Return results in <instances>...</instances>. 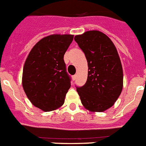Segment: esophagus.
Returning a JSON list of instances; mask_svg holds the SVG:
<instances>
[{"label": "esophagus", "instance_id": "obj_1", "mask_svg": "<svg viewBox=\"0 0 146 146\" xmlns=\"http://www.w3.org/2000/svg\"><path fill=\"white\" fill-rule=\"evenodd\" d=\"M76 78H77V75H73L72 76V79H73V80H76Z\"/></svg>", "mask_w": 146, "mask_h": 146}]
</instances>
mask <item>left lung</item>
I'll return each instance as SVG.
<instances>
[{"label":"left lung","mask_w":146,"mask_h":146,"mask_svg":"<svg viewBox=\"0 0 146 146\" xmlns=\"http://www.w3.org/2000/svg\"><path fill=\"white\" fill-rule=\"evenodd\" d=\"M84 52L88 72L86 84L77 87L82 105L90 111L103 112L112 107L123 88V69L110 38L98 31L74 36Z\"/></svg>","instance_id":"obj_1"}]
</instances>
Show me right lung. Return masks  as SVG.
<instances>
[{
  "mask_svg": "<svg viewBox=\"0 0 146 146\" xmlns=\"http://www.w3.org/2000/svg\"><path fill=\"white\" fill-rule=\"evenodd\" d=\"M73 35H50L37 42L26 60L23 87L35 107L52 111L64 103L71 87L64 56L73 41Z\"/></svg>",
  "mask_w": 146,
  "mask_h": 146,
  "instance_id": "add662e5",
  "label": "right lung"
}]
</instances>
